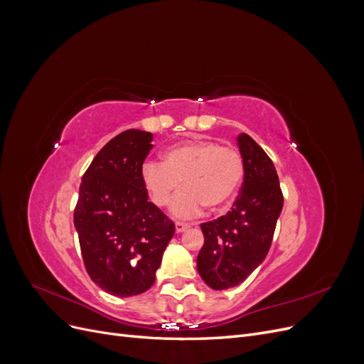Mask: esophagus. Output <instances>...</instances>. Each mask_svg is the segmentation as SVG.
Segmentation results:
<instances>
[{
  "label": "esophagus",
  "mask_w": 364,
  "mask_h": 364,
  "mask_svg": "<svg viewBox=\"0 0 364 364\" xmlns=\"http://www.w3.org/2000/svg\"><path fill=\"white\" fill-rule=\"evenodd\" d=\"M186 229H190V225H186V223H182V222H178L176 223V232H185Z\"/></svg>",
  "instance_id": "obj_1"
}]
</instances>
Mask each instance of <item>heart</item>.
I'll return each mask as SVG.
<instances>
[{
	"instance_id": "b5f03b06",
	"label": "heart",
	"mask_w": 364,
	"mask_h": 364,
	"mask_svg": "<svg viewBox=\"0 0 364 364\" xmlns=\"http://www.w3.org/2000/svg\"><path fill=\"white\" fill-rule=\"evenodd\" d=\"M245 176V161L232 146H220L211 139H191L170 147L164 161L142 164L141 181L156 206L174 197L170 213L178 218L199 215L205 205L220 211L232 202Z\"/></svg>"
}]
</instances>
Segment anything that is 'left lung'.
Wrapping results in <instances>:
<instances>
[{"instance_id": "8db88e82", "label": "left lung", "mask_w": 364, "mask_h": 364, "mask_svg": "<svg viewBox=\"0 0 364 364\" xmlns=\"http://www.w3.org/2000/svg\"><path fill=\"white\" fill-rule=\"evenodd\" d=\"M237 146L245 161V179L232 211L200 225L205 243L197 272L214 290L237 287L266 259L284 205L267 153L246 134L238 135Z\"/></svg>"}]
</instances>
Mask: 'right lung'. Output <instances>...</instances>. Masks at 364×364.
<instances>
[{"mask_svg": "<svg viewBox=\"0 0 364 364\" xmlns=\"http://www.w3.org/2000/svg\"><path fill=\"white\" fill-rule=\"evenodd\" d=\"M150 132L130 129L97 153L82 178L74 226L87 274L109 294L130 297L156 279L174 223L149 202L141 168Z\"/></svg>", "mask_w": 364, "mask_h": 364, "instance_id": "1", "label": "right lung"}]
</instances>
